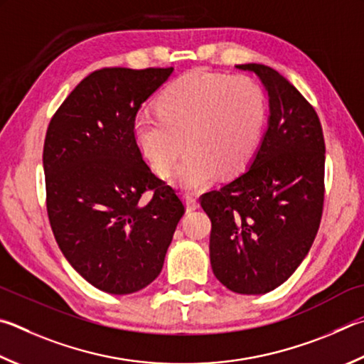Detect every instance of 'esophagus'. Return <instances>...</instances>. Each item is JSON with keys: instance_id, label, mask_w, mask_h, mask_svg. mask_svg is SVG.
<instances>
[{"instance_id": "1", "label": "esophagus", "mask_w": 364, "mask_h": 364, "mask_svg": "<svg viewBox=\"0 0 364 364\" xmlns=\"http://www.w3.org/2000/svg\"><path fill=\"white\" fill-rule=\"evenodd\" d=\"M184 200H186V208H188V211H193V210L199 208V200H197L196 196L186 193V194H184Z\"/></svg>"}]
</instances>
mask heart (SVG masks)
Here are the masks:
<instances>
[{
  "label": "heart",
  "instance_id": "1",
  "mask_svg": "<svg viewBox=\"0 0 364 364\" xmlns=\"http://www.w3.org/2000/svg\"><path fill=\"white\" fill-rule=\"evenodd\" d=\"M157 108L159 113L135 117V143L159 175L167 173L188 146L171 175L186 189L208 184L218 170L235 175L245 168L266 119L262 89L243 75L188 73L162 92Z\"/></svg>",
  "mask_w": 364,
  "mask_h": 364
}]
</instances>
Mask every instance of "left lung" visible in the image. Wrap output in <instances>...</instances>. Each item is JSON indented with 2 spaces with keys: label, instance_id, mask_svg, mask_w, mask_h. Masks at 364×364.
<instances>
[{
  "label": "left lung",
  "instance_id": "left-lung-1",
  "mask_svg": "<svg viewBox=\"0 0 364 364\" xmlns=\"http://www.w3.org/2000/svg\"><path fill=\"white\" fill-rule=\"evenodd\" d=\"M259 76L269 95V127L247 170L200 196L211 220L210 262L230 291L264 294L307 256L325 200V138L318 114L280 73L237 65Z\"/></svg>",
  "mask_w": 364,
  "mask_h": 364
}]
</instances>
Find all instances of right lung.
<instances>
[{
    "instance_id": "1",
    "label": "right lung",
    "mask_w": 364,
    "mask_h": 364,
    "mask_svg": "<svg viewBox=\"0 0 364 364\" xmlns=\"http://www.w3.org/2000/svg\"><path fill=\"white\" fill-rule=\"evenodd\" d=\"M173 68H102L52 116L46 207L63 256L90 285L130 294L161 274L184 203L138 149L134 121ZM144 192L150 196L143 198Z\"/></svg>"
}]
</instances>
